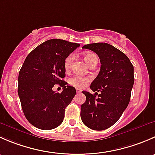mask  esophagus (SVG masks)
I'll list each match as a JSON object with an SVG mask.
<instances>
[{
  "instance_id": "obj_1",
  "label": "esophagus",
  "mask_w": 155,
  "mask_h": 155,
  "mask_svg": "<svg viewBox=\"0 0 155 155\" xmlns=\"http://www.w3.org/2000/svg\"><path fill=\"white\" fill-rule=\"evenodd\" d=\"M76 92H77V93H81V92H82V90H81L80 88H76Z\"/></svg>"
}]
</instances>
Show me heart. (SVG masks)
<instances>
[{
  "instance_id": "obj_1",
  "label": "heart",
  "mask_w": 155,
  "mask_h": 155,
  "mask_svg": "<svg viewBox=\"0 0 155 155\" xmlns=\"http://www.w3.org/2000/svg\"><path fill=\"white\" fill-rule=\"evenodd\" d=\"M84 60L85 61V62L88 65H91L93 63L94 61L97 60V57L95 54L92 52H86L83 55ZM73 54H70L68 57L65 58L64 63V69L68 71L71 68L72 63H73ZM91 78L87 77V76H79V75H76V76H73V77L70 78L69 79V83L70 84L73 86L78 87V88H83V87H86L87 84L91 82Z\"/></svg>"
}]
</instances>
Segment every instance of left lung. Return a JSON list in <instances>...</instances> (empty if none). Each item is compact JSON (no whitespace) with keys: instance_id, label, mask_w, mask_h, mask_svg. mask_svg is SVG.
Returning <instances> with one entry per match:
<instances>
[{"instance_id":"left-lung-1","label":"left lung","mask_w":155,"mask_h":155,"mask_svg":"<svg viewBox=\"0 0 155 155\" xmlns=\"http://www.w3.org/2000/svg\"><path fill=\"white\" fill-rule=\"evenodd\" d=\"M82 48L94 51L101 61V70L91 84L95 94L83 91L86 97L81 106V118L90 129L104 130L118 121L127 107L134 83V66L127 56L108 43L85 45Z\"/></svg>"}]
</instances>
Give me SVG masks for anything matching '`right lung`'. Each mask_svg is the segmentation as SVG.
I'll use <instances>...</instances> for the list:
<instances>
[{"instance_id":"add662e5","label":"right lung","mask_w":155,"mask_h":155,"mask_svg":"<svg viewBox=\"0 0 155 155\" xmlns=\"http://www.w3.org/2000/svg\"><path fill=\"white\" fill-rule=\"evenodd\" d=\"M79 43L51 39L29 53L18 73V94L28 121L41 130H51L63 122L64 111L76 94L74 87L66 85L64 60ZM58 84L61 93L52 90Z\"/></svg>"}]
</instances>
